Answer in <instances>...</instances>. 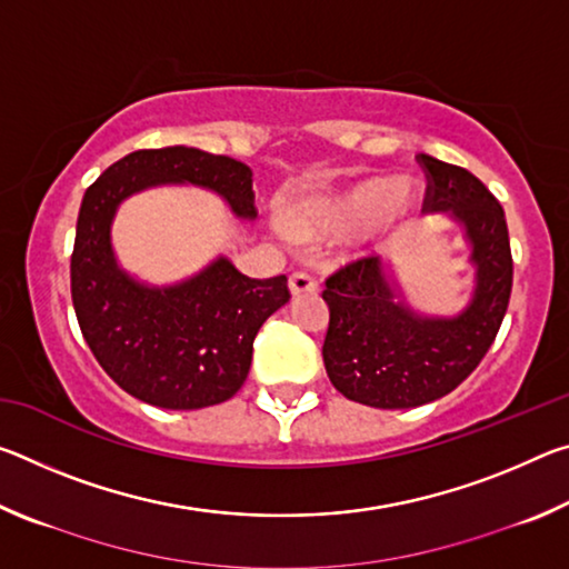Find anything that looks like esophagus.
Returning <instances> with one entry per match:
<instances>
[{
    "mask_svg": "<svg viewBox=\"0 0 569 569\" xmlns=\"http://www.w3.org/2000/svg\"><path fill=\"white\" fill-rule=\"evenodd\" d=\"M288 288H291L293 296H303V293H316V291H319V283H316L308 273L296 271V273H291V278H288Z\"/></svg>",
    "mask_w": 569,
    "mask_h": 569,
    "instance_id": "34e87169",
    "label": "esophagus"
}]
</instances>
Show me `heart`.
Wrapping results in <instances>:
<instances>
[{
  "mask_svg": "<svg viewBox=\"0 0 569 569\" xmlns=\"http://www.w3.org/2000/svg\"><path fill=\"white\" fill-rule=\"evenodd\" d=\"M413 192L391 178H366L333 196L298 200L286 210L283 226L298 240H339L369 230L387 228L407 218Z\"/></svg>",
  "mask_w": 569,
  "mask_h": 569,
  "instance_id": "heart-1",
  "label": "heart"
}]
</instances>
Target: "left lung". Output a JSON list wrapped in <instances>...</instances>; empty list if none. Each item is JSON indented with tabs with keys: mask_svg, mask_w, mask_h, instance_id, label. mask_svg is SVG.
<instances>
[{
	"mask_svg": "<svg viewBox=\"0 0 569 569\" xmlns=\"http://www.w3.org/2000/svg\"><path fill=\"white\" fill-rule=\"evenodd\" d=\"M429 188L423 210L461 228L475 266V291L455 316L417 311L391 261L361 258L326 281V373L346 399L373 409H411L455 391L502 326L512 293L505 210L469 170L421 156Z\"/></svg>",
	"mask_w": 569,
	"mask_h": 569,
	"instance_id": "8db88e82",
	"label": "left lung"
}]
</instances>
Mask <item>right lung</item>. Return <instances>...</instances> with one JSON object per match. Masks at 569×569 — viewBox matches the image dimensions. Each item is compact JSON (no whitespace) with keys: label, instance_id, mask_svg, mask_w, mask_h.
<instances>
[{"label":"right lung","instance_id":"add662e5","mask_svg":"<svg viewBox=\"0 0 569 569\" xmlns=\"http://www.w3.org/2000/svg\"><path fill=\"white\" fill-rule=\"evenodd\" d=\"M160 186L203 188L236 218H258L246 162L186 146L134 150L84 190L70 263L72 303L90 351L120 389L160 409H206L243 387L258 329L291 293L286 276L258 281L226 256L170 286L124 271L112 248V220L130 196Z\"/></svg>","mask_w":569,"mask_h":569}]
</instances>
